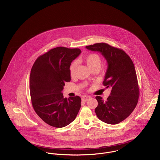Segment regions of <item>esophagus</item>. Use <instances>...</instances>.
Returning a JSON list of instances; mask_svg holds the SVG:
<instances>
[{
	"mask_svg": "<svg viewBox=\"0 0 160 160\" xmlns=\"http://www.w3.org/2000/svg\"><path fill=\"white\" fill-rule=\"evenodd\" d=\"M91 98V97L89 95H83L82 97V100L83 102H87L88 100H89Z\"/></svg>",
	"mask_w": 160,
	"mask_h": 160,
	"instance_id": "esophagus-1",
	"label": "esophagus"
}]
</instances>
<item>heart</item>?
I'll use <instances>...</instances> for the list:
<instances>
[{
	"instance_id": "heart-1",
	"label": "heart",
	"mask_w": 160,
	"mask_h": 160,
	"mask_svg": "<svg viewBox=\"0 0 160 160\" xmlns=\"http://www.w3.org/2000/svg\"><path fill=\"white\" fill-rule=\"evenodd\" d=\"M83 60L88 66L92 71L94 69H100L102 65V60L100 56L97 53H91L83 58ZM78 66V63L77 61H73L70 64L69 66V73L71 76L75 75V72Z\"/></svg>"
}]
</instances>
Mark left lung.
Wrapping results in <instances>:
<instances>
[{"instance_id":"1","label":"left lung","mask_w":160,"mask_h":160,"mask_svg":"<svg viewBox=\"0 0 160 160\" xmlns=\"http://www.w3.org/2000/svg\"><path fill=\"white\" fill-rule=\"evenodd\" d=\"M86 48L101 52L108 64L103 85L111 88V92L106 101L102 97H95L98 102L95 113L106 123L122 122L131 114L138 102L140 89L133 63L122 49L106 43Z\"/></svg>"}]
</instances>
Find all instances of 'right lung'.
<instances>
[{
  "label": "right lung",
  "mask_w": 160,
  "mask_h": 160,
  "mask_svg": "<svg viewBox=\"0 0 160 160\" xmlns=\"http://www.w3.org/2000/svg\"><path fill=\"white\" fill-rule=\"evenodd\" d=\"M78 48H55L38 57L32 67L29 91L32 107L48 124L63 128L75 120L81 107L79 96L63 98L65 82L71 81L69 66L79 56Z\"/></svg>",
  "instance_id": "obj_1"
}]
</instances>
